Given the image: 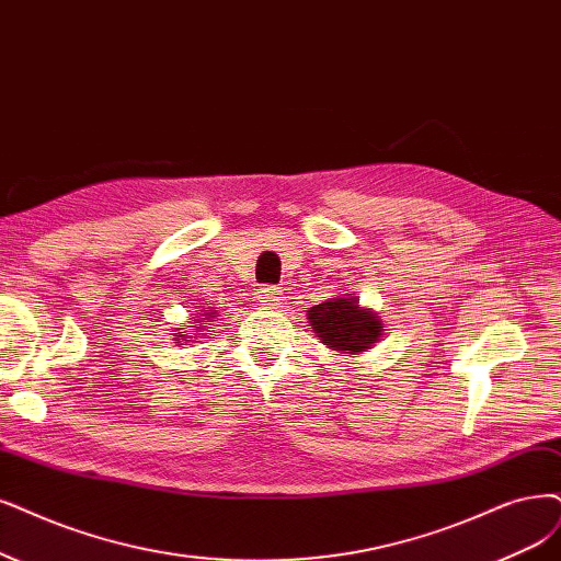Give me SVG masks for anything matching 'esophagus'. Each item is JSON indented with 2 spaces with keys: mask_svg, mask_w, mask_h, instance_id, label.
Wrapping results in <instances>:
<instances>
[{
  "mask_svg": "<svg viewBox=\"0 0 561 561\" xmlns=\"http://www.w3.org/2000/svg\"><path fill=\"white\" fill-rule=\"evenodd\" d=\"M282 291L277 286H263L259 288V302L265 307V309H277L282 305Z\"/></svg>",
  "mask_w": 561,
  "mask_h": 561,
  "instance_id": "34e87169",
  "label": "esophagus"
}]
</instances>
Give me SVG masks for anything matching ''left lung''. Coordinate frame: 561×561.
Returning <instances> with one entry per match:
<instances>
[{
    "label": "left lung",
    "instance_id": "8db88e82",
    "mask_svg": "<svg viewBox=\"0 0 561 561\" xmlns=\"http://www.w3.org/2000/svg\"><path fill=\"white\" fill-rule=\"evenodd\" d=\"M309 325L321 344L337 356L356 358L381 340L383 321L375 309L358 305L354 294H342L307 309Z\"/></svg>",
    "mask_w": 561,
    "mask_h": 561
}]
</instances>
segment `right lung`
Instances as JSON below:
<instances>
[{
  "label": "right lung",
  "mask_w": 561,
  "mask_h": 561,
  "mask_svg": "<svg viewBox=\"0 0 561 561\" xmlns=\"http://www.w3.org/2000/svg\"><path fill=\"white\" fill-rule=\"evenodd\" d=\"M219 317V309L217 307H203V309H198V314H194L192 319H194V325H190V330H186V333L182 335V330L178 328L175 333H173V342L175 344H186V342H194L196 337H203L205 333H210V330H205L207 325H213V321Z\"/></svg>",
  "instance_id": "add662e5"
}]
</instances>
